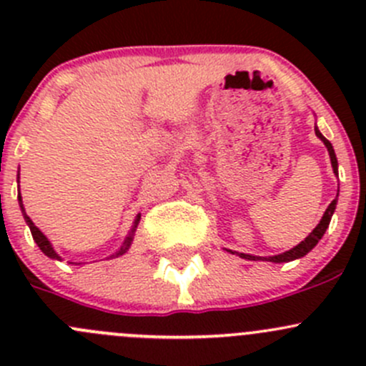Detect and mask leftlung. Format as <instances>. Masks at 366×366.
Instances as JSON below:
<instances>
[{
	"label": "left lung",
	"instance_id": "1",
	"mask_svg": "<svg viewBox=\"0 0 366 366\" xmlns=\"http://www.w3.org/2000/svg\"><path fill=\"white\" fill-rule=\"evenodd\" d=\"M315 134H317V138H319L320 142H322L324 145H326L327 152H330L331 166H333V173L338 177V161H337V154H335L333 145H331V143L327 142L326 138H324L322 132L319 131V127H317V125H315ZM338 191H340V189H338ZM337 202H338V194H337V198H335V200L331 202L330 205H327V209H326V212H324L322 219H320V223L317 224V227L313 228L312 232H310L308 237H306L305 241L299 242L297 246H294L292 249H289V252L280 253V254H272V257H257V254H249V253H237V254L241 258H244V260H264V262H274V264H283V262H292V260H296V258L305 257L306 253H310L313 248H315L317 242H319L320 239H322V235L326 234L327 227H330L331 217H333L335 209H337ZM227 252H230V249H227Z\"/></svg>",
	"mask_w": 366,
	"mask_h": 366
}]
</instances>
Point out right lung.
Segmentation results:
<instances>
[{
    "mask_svg": "<svg viewBox=\"0 0 366 366\" xmlns=\"http://www.w3.org/2000/svg\"><path fill=\"white\" fill-rule=\"evenodd\" d=\"M17 184H19V173H17ZM17 200H19L21 212H23V217H24L26 224H28V227H29V232H31L33 241L36 242V246H39V248L42 249V253L46 254V257L53 258V260H64V258H61L60 254H58L56 252H54V248H53V244H51L49 239H47L46 235H44L42 232H40L39 228L35 227V223H33L31 219H29V216H28V214H26V210H24V205H23V197H21V193L17 194ZM139 219H142V214H138V216H136V219H134V223H132V228H131V230H129L127 237L124 239V242H122V246H120V248L117 249V252H114L113 254H109L108 260H109V258H118V257H122V254H125V253L129 252V248H131V244H132V239H134L136 228H138ZM70 264H72V262H70ZM79 264H81V262H79Z\"/></svg>",
    "mask_w": 366,
    "mask_h": 366,
    "instance_id": "1",
    "label": "right lung"
}]
</instances>
